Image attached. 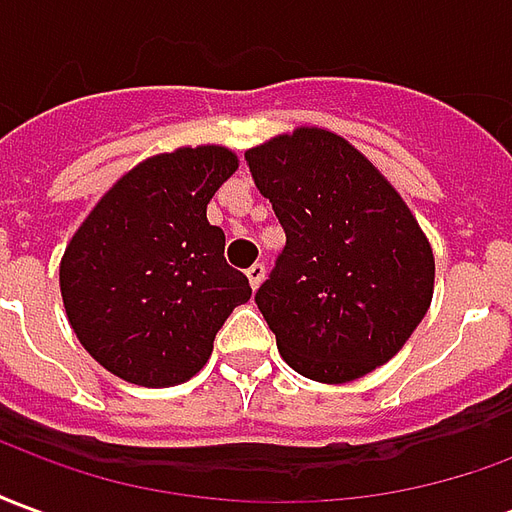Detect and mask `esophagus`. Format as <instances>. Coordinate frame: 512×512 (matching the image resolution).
<instances>
[{
  "mask_svg": "<svg viewBox=\"0 0 512 512\" xmlns=\"http://www.w3.org/2000/svg\"><path fill=\"white\" fill-rule=\"evenodd\" d=\"M246 277L252 282V288H260V282L266 279V266L263 263H252V266L246 268Z\"/></svg>",
  "mask_w": 512,
  "mask_h": 512,
  "instance_id": "1",
  "label": "esophagus"
}]
</instances>
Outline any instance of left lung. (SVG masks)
Segmentation results:
<instances>
[{
  "mask_svg": "<svg viewBox=\"0 0 512 512\" xmlns=\"http://www.w3.org/2000/svg\"><path fill=\"white\" fill-rule=\"evenodd\" d=\"M285 246L255 293L282 359L345 384L403 348L433 296V252L389 180L343 136L299 128L246 150Z\"/></svg>",
  "mask_w": 512,
  "mask_h": 512,
  "instance_id": "1",
  "label": "left lung"
}]
</instances>
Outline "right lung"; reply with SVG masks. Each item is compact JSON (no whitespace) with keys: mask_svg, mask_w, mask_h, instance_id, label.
<instances>
[{"mask_svg":"<svg viewBox=\"0 0 512 512\" xmlns=\"http://www.w3.org/2000/svg\"><path fill=\"white\" fill-rule=\"evenodd\" d=\"M238 169L227 147H180L117 180L84 219L60 266L73 332L109 373L175 386L200 373L227 315L252 296L227 266L205 208Z\"/></svg>","mask_w":512,"mask_h":512,"instance_id":"1","label":"right lung"}]
</instances>
